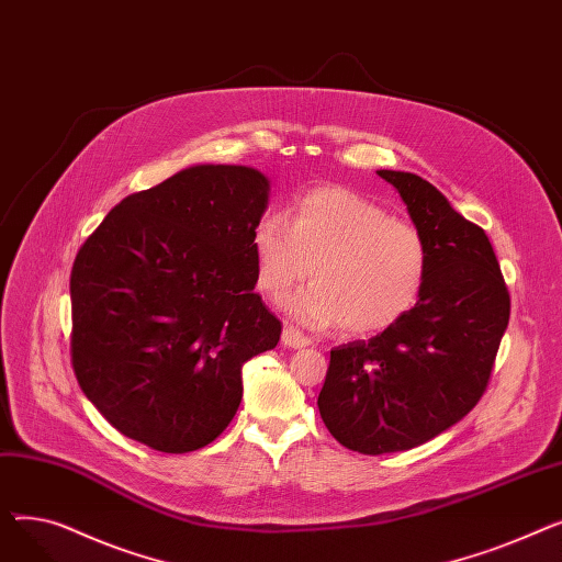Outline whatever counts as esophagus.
Instances as JSON below:
<instances>
[{
    "label": "esophagus",
    "instance_id": "34e87169",
    "mask_svg": "<svg viewBox=\"0 0 562 562\" xmlns=\"http://www.w3.org/2000/svg\"><path fill=\"white\" fill-rule=\"evenodd\" d=\"M282 344L289 348H305V346H310V339L301 330L286 326L282 333Z\"/></svg>",
    "mask_w": 562,
    "mask_h": 562
}]
</instances>
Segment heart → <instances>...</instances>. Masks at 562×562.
Segmentation results:
<instances>
[{"label": "heart", "mask_w": 562, "mask_h": 562, "mask_svg": "<svg viewBox=\"0 0 562 562\" xmlns=\"http://www.w3.org/2000/svg\"><path fill=\"white\" fill-rule=\"evenodd\" d=\"M252 229L257 284L271 301L312 278L286 303L307 328L341 323L348 335L392 328L417 305L430 266L426 236L385 206L346 187H314Z\"/></svg>", "instance_id": "obj_1"}]
</instances>
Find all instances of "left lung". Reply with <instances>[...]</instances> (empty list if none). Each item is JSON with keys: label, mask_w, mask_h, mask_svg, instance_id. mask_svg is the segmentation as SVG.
<instances>
[{"label": "left lung", "mask_w": 562, "mask_h": 562, "mask_svg": "<svg viewBox=\"0 0 562 562\" xmlns=\"http://www.w3.org/2000/svg\"><path fill=\"white\" fill-rule=\"evenodd\" d=\"M426 236L430 266L417 305L392 328L330 350L318 412L364 456L415 449L481 401L510 318V293L483 227L419 175L378 170Z\"/></svg>", "instance_id": "8db88e82"}]
</instances>
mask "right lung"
<instances>
[{"label":"right lung","instance_id":"1","mask_svg":"<svg viewBox=\"0 0 562 562\" xmlns=\"http://www.w3.org/2000/svg\"><path fill=\"white\" fill-rule=\"evenodd\" d=\"M269 180L193 166L115 204L70 273L77 382L125 437L198 451L239 409L244 364L280 341L255 293L252 229Z\"/></svg>","mask_w":562,"mask_h":562}]
</instances>
